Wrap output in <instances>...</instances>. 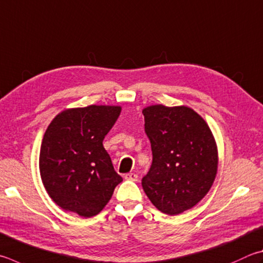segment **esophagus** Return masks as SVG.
Returning a JSON list of instances; mask_svg holds the SVG:
<instances>
[{
  "mask_svg": "<svg viewBox=\"0 0 263 263\" xmlns=\"http://www.w3.org/2000/svg\"><path fill=\"white\" fill-rule=\"evenodd\" d=\"M124 178L126 180H131V181H136L138 179V175L135 173H130V174H125L124 175Z\"/></svg>",
  "mask_w": 263,
  "mask_h": 263,
  "instance_id": "obj_1",
  "label": "esophagus"
}]
</instances>
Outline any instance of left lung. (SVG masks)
<instances>
[{"instance_id": "obj_1", "label": "left lung", "mask_w": 263, "mask_h": 263, "mask_svg": "<svg viewBox=\"0 0 263 263\" xmlns=\"http://www.w3.org/2000/svg\"><path fill=\"white\" fill-rule=\"evenodd\" d=\"M153 162L141 180L152 203L168 215L195 206L217 173V147L203 118L189 107L151 106L142 110Z\"/></svg>"}]
</instances>
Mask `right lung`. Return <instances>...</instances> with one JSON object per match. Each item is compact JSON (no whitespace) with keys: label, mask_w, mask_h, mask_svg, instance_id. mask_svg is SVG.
Masks as SVG:
<instances>
[{"label":"right lung","mask_w":263,"mask_h":263,"mask_svg":"<svg viewBox=\"0 0 263 263\" xmlns=\"http://www.w3.org/2000/svg\"><path fill=\"white\" fill-rule=\"evenodd\" d=\"M121 109H68L46 130L39 157L41 179L49 197L64 211L83 217L95 216L123 180L102 144Z\"/></svg>","instance_id":"add662e5"}]
</instances>
